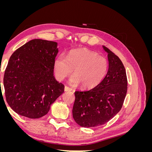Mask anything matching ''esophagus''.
I'll return each mask as SVG.
<instances>
[{"label":"esophagus","instance_id":"obj_1","mask_svg":"<svg viewBox=\"0 0 152 152\" xmlns=\"http://www.w3.org/2000/svg\"><path fill=\"white\" fill-rule=\"evenodd\" d=\"M72 89L70 88V87L68 86H65V91H72Z\"/></svg>","mask_w":152,"mask_h":152}]
</instances>
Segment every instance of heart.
<instances>
[{
    "label": "heart",
    "instance_id": "1",
    "mask_svg": "<svg viewBox=\"0 0 152 152\" xmlns=\"http://www.w3.org/2000/svg\"><path fill=\"white\" fill-rule=\"evenodd\" d=\"M54 72L59 80L74 75L70 80L73 86L82 84L85 89H92L103 81L108 69L107 58L87 49L72 50L66 59L63 55L55 59Z\"/></svg>",
    "mask_w": 152,
    "mask_h": 152
}]
</instances>
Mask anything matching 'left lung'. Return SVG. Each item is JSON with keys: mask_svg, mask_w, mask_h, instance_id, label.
<instances>
[{"mask_svg": "<svg viewBox=\"0 0 152 152\" xmlns=\"http://www.w3.org/2000/svg\"><path fill=\"white\" fill-rule=\"evenodd\" d=\"M108 53V70L103 81L87 91H75L72 113L81 127H94L108 122L121 110L127 91L125 68L117 55Z\"/></svg>", "mask_w": 152, "mask_h": 152, "instance_id": "left-lung-1", "label": "left lung"}]
</instances>
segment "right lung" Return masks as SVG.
I'll return each mask as SVG.
<instances>
[{"label": "right lung", "instance_id": "add662e5", "mask_svg": "<svg viewBox=\"0 0 152 152\" xmlns=\"http://www.w3.org/2000/svg\"><path fill=\"white\" fill-rule=\"evenodd\" d=\"M58 43L34 39L13 53L4 76L7 103L16 113L30 118L46 115L64 93L54 77Z\"/></svg>", "mask_w": 152, "mask_h": 152}]
</instances>
